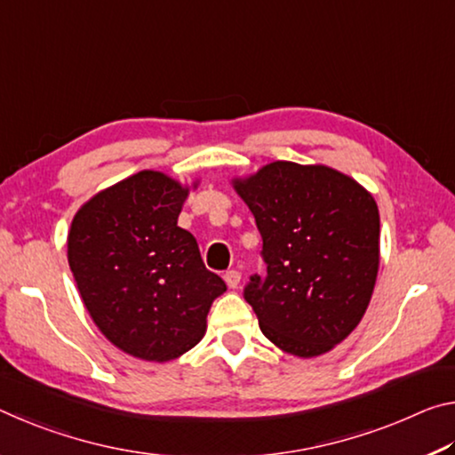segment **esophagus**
I'll return each mask as SVG.
<instances>
[{"label": "esophagus", "mask_w": 455, "mask_h": 455, "mask_svg": "<svg viewBox=\"0 0 455 455\" xmlns=\"http://www.w3.org/2000/svg\"><path fill=\"white\" fill-rule=\"evenodd\" d=\"M223 280H226V284L229 288H237L240 286V280H242V274L237 270H228L226 276H223Z\"/></svg>", "instance_id": "34e87169"}]
</instances>
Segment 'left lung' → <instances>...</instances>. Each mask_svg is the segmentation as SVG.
<instances>
[{
  "instance_id": "obj_1",
  "label": "left lung",
  "mask_w": 455,
  "mask_h": 455,
  "mask_svg": "<svg viewBox=\"0 0 455 455\" xmlns=\"http://www.w3.org/2000/svg\"><path fill=\"white\" fill-rule=\"evenodd\" d=\"M237 191L262 235L266 276L243 298L264 337L310 359L345 340L367 310L379 270V210L371 193L324 165L274 161Z\"/></svg>"
}]
</instances>
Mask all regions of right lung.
Listing matches in <instances>:
<instances>
[{
	"mask_svg": "<svg viewBox=\"0 0 455 455\" xmlns=\"http://www.w3.org/2000/svg\"><path fill=\"white\" fill-rule=\"evenodd\" d=\"M188 196L165 173L139 171L96 193L72 220L68 264L82 302L104 337L137 359L188 353L226 292L196 237L177 226Z\"/></svg>",
	"mask_w": 455,
	"mask_h": 455,
	"instance_id": "right-lung-1",
	"label": "right lung"
}]
</instances>
